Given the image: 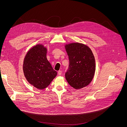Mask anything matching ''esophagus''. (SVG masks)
Masks as SVG:
<instances>
[{
    "mask_svg": "<svg viewBox=\"0 0 127 127\" xmlns=\"http://www.w3.org/2000/svg\"><path fill=\"white\" fill-rule=\"evenodd\" d=\"M58 75H61L62 74V71L59 70L58 72Z\"/></svg>",
    "mask_w": 127,
    "mask_h": 127,
    "instance_id": "esophagus-1",
    "label": "esophagus"
}]
</instances>
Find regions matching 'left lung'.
<instances>
[{
  "instance_id": "obj_1",
  "label": "left lung",
  "mask_w": 127,
  "mask_h": 127,
  "mask_svg": "<svg viewBox=\"0 0 127 127\" xmlns=\"http://www.w3.org/2000/svg\"><path fill=\"white\" fill-rule=\"evenodd\" d=\"M69 58V69L65 78L69 84L76 90L86 87L94 78L96 63L93 52L82 43H71L65 45Z\"/></svg>"
}]
</instances>
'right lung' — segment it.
<instances>
[{
	"label": "right lung",
	"instance_id": "1",
	"mask_svg": "<svg viewBox=\"0 0 127 127\" xmlns=\"http://www.w3.org/2000/svg\"><path fill=\"white\" fill-rule=\"evenodd\" d=\"M47 49L43 44H37L30 49L25 57L23 71L27 81L34 87L43 90L57 75L46 57Z\"/></svg>",
	"mask_w": 127,
	"mask_h": 127
}]
</instances>
